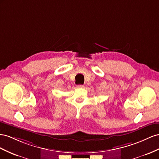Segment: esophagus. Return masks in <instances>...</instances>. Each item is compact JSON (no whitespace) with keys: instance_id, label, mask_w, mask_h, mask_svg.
I'll use <instances>...</instances> for the list:
<instances>
[{"instance_id":"34e87169","label":"esophagus","mask_w":159,"mask_h":159,"mask_svg":"<svg viewBox=\"0 0 159 159\" xmlns=\"http://www.w3.org/2000/svg\"><path fill=\"white\" fill-rule=\"evenodd\" d=\"M77 88H79V89H82V88H84V85L79 84V85L77 86Z\"/></svg>"}]
</instances>
